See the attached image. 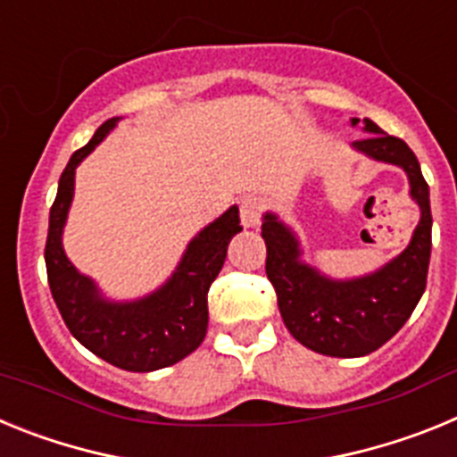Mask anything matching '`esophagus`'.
<instances>
[{
    "label": "esophagus",
    "instance_id": "34e87169",
    "mask_svg": "<svg viewBox=\"0 0 457 457\" xmlns=\"http://www.w3.org/2000/svg\"><path fill=\"white\" fill-rule=\"evenodd\" d=\"M265 212V199L263 196H258V194H249L245 199L240 201V220L245 228H256L263 220Z\"/></svg>",
    "mask_w": 457,
    "mask_h": 457
}]
</instances>
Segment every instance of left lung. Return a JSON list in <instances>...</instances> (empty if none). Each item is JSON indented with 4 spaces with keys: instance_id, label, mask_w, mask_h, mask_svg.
Listing matches in <instances>:
<instances>
[{
    "instance_id": "1",
    "label": "left lung",
    "mask_w": 457,
    "mask_h": 457,
    "mask_svg": "<svg viewBox=\"0 0 457 457\" xmlns=\"http://www.w3.org/2000/svg\"><path fill=\"white\" fill-rule=\"evenodd\" d=\"M359 119H353L357 125ZM369 135L353 146L379 162L407 171L411 199L421 208V221L405 252L379 272L353 281H332L300 261L293 233L274 215H265L263 236L268 258L265 272L277 293L278 311L288 332L302 345L327 357H364L382 348L407 322L426 290L433 215L430 192L417 155L405 141L364 120Z\"/></svg>"
}]
</instances>
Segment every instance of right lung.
Wrapping results in <instances>:
<instances>
[{
	"mask_svg": "<svg viewBox=\"0 0 457 457\" xmlns=\"http://www.w3.org/2000/svg\"><path fill=\"white\" fill-rule=\"evenodd\" d=\"M119 119L104 120L87 146L72 153L50 208L46 242L47 281L63 322L84 348L132 373L167 369L199 348L208 329V290L226 261V247L242 231L237 208L226 210L189 242L179 270L157 293L130 304H112L66 258L62 231L72 201L75 169Z\"/></svg>",
	"mask_w": 457,
	"mask_h": 457,
	"instance_id": "add662e5",
	"label": "right lung"
}]
</instances>
